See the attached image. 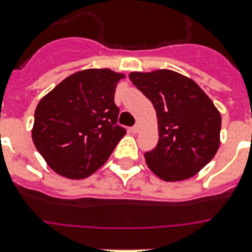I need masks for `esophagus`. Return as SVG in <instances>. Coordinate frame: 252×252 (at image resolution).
<instances>
[{"instance_id":"34e87169","label":"esophagus","mask_w":252,"mask_h":252,"mask_svg":"<svg viewBox=\"0 0 252 252\" xmlns=\"http://www.w3.org/2000/svg\"><path fill=\"white\" fill-rule=\"evenodd\" d=\"M139 131H140V126H132V128H131L132 133H139Z\"/></svg>"}]
</instances>
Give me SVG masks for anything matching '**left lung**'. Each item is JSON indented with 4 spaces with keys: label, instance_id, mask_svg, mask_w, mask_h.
Here are the masks:
<instances>
[{
    "label": "left lung",
    "instance_id": "8db88e82",
    "mask_svg": "<svg viewBox=\"0 0 252 252\" xmlns=\"http://www.w3.org/2000/svg\"><path fill=\"white\" fill-rule=\"evenodd\" d=\"M131 82L157 112L158 143L144 154L147 166L165 181L187 180L216 156L221 114L192 79L170 69L131 72Z\"/></svg>",
    "mask_w": 252,
    "mask_h": 252
}]
</instances>
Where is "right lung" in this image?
<instances>
[{
  "instance_id": "1",
  "label": "right lung",
  "mask_w": 252,
  "mask_h": 252,
  "mask_svg": "<svg viewBox=\"0 0 252 252\" xmlns=\"http://www.w3.org/2000/svg\"><path fill=\"white\" fill-rule=\"evenodd\" d=\"M124 73L84 69L64 79L35 109L32 140L50 168L72 180L93 175L126 135L114 103Z\"/></svg>"
}]
</instances>
